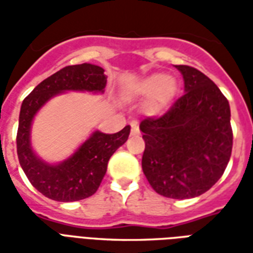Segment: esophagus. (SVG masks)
Masks as SVG:
<instances>
[{
    "mask_svg": "<svg viewBox=\"0 0 253 253\" xmlns=\"http://www.w3.org/2000/svg\"><path fill=\"white\" fill-rule=\"evenodd\" d=\"M138 132H139V128H138L137 122H132V123H131V134L137 135Z\"/></svg>",
    "mask_w": 253,
    "mask_h": 253,
    "instance_id": "1",
    "label": "esophagus"
}]
</instances>
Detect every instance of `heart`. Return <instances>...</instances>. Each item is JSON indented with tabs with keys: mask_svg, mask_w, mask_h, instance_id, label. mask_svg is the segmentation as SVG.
<instances>
[{
	"mask_svg": "<svg viewBox=\"0 0 253 253\" xmlns=\"http://www.w3.org/2000/svg\"><path fill=\"white\" fill-rule=\"evenodd\" d=\"M177 92V84L172 76L152 73L143 76L130 88V93L135 99H146L145 111L149 115L163 114Z\"/></svg>",
	"mask_w": 253,
	"mask_h": 253,
	"instance_id": "1",
	"label": "heart"
}]
</instances>
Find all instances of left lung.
Returning a JSON list of instances; mask_svg holds the SVG:
<instances>
[{
    "instance_id": "8db88e82",
    "label": "left lung",
    "mask_w": 253,
    "mask_h": 253,
    "mask_svg": "<svg viewBox=\"0 0 253 253\" xmlns=\"http://www.w3.org/2000/svg\"><path fill=\"white\" fill-rule=\"evenodd\" d=\"M184 92L164 116L148 118L139 128L145 139L142 170L157 194L190 199L210 190L232 154L230 107L203 73L176 65Z\"/></svg>"
}]
</instances>
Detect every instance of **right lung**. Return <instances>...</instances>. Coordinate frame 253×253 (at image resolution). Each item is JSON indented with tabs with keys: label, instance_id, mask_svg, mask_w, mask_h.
I'll return each instance as SVG.
<instances>
[{
	"label": "right lung",
	"instance_id": "obj_1",
	"mask_svg": "<svg viewBox=\"0 0 253 253\" xmlns=\"http://www.w3.org/2000/svg\"><path fill=\"white\" fill-rule=\"evenodd\" d=\"M107 77L103 67L81 63L61 69L42 81L23 101L17 130V156L21 168L41 194L57 202L81 201L92 196L107 172L111 156L126 142L130 126L115 134L94 130L77 150L57 164L41 159L32 148L31 130L36 114L59 93H104Z\"/></svg>",
	"mask_w": 253,
	"mask_h": 253
}]
</instances>
